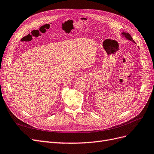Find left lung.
<instances>
[{
  "instance_id": "1",
  "label": "left lung",
  "mask_w": 154,
  "mask_h": 154,
  "mask_svg": "<svg viewBox=\"0 0 154 154\" xmlns=\"http://www.w3.org/2000/svg\"><path fill=\"white\" fill-rule=\"evenodd\" d=\"M121 35H122V37H125L126 38H127L128 40H129V41H131L133 42L134 43H135V42L134 41V40H133V38H132V37L131 36V35H130V34H129V33H127V32H122V33H121Z\"/></svg>"
}]
</instances>
